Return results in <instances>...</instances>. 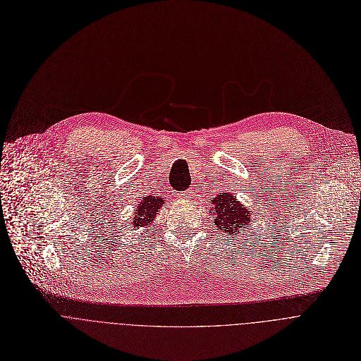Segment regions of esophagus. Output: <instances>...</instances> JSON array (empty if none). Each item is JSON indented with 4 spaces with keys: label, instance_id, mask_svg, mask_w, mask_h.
I'll list each match as a JSON object with an SVG mask.
<instances>
[{
    "label": "esophagus",
    "instance_id": "34e87169",
    "mask_svg": "<svg viewBox=\"0 0 361 361\" xmlns=\"http://www.w3.org/2000/svg\"><path fill=\"white\" fill-rule=\"evenodd\" d=\"M184 198H187V200H190V198H192L194 195H195V190L194 188H188V190H185L183 194H181Z\"/></svg>",
    "mask_w": 361,
    "mask_h": 361
}]
</instances>
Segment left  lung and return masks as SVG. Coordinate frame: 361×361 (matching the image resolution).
<instances>
[{"label":"left lung","mask_w":361,"mask_h":361,"mask_svg":"<svg viewBox=\"0 0 361 361\" xmlns=\"http://www.w3.org/2000/svg\"><path fill=\"white\" fill-rule=\"evenodd\" d=\"M214 225L219 232L229 235H236L243 228H247L251 224V214L243 204L235 200L232 194L221 192L216 198L212 200Z\"/></svg>","instance_id":"left-lung-1"}]
</instances>
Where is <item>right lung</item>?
I'll return each mask as SVG.
<instances>
[{
    "instance_id": "add662e5",
    "label": "right lung",
    "mask_w": 361,
    "mask_h": 361,
    "mask_svg": "<svg viewBox=\"0 0 361 361\" xmlns=\"http://www.w3.org/2000/svg\"><path fill=\"white\" fill-rule=\"evenodd\" d=\"M163 205V200L157 198V197H146L142 204L139 205V208L136 209V215H135V226H146L150 225L154 218L156 214L159 212L160 207Z\"/></svg>"
}]
</instances>
